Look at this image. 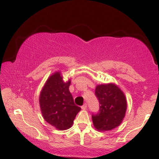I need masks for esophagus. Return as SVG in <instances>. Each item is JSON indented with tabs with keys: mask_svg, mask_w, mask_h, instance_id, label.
<instances>
[{
	"mask_svg": "<svg viewBox=\"0 0 159 159\" xmlns=\"http://www.w3.org/2000/svg\"><path fill=\"white\" fill-rule=\"evenodd\" d=\"M81 108H82V109H83V110H86V109L87 108V105H86V104L85 103L84 105H83V106L81 107Z\"/></svg>",
	"mask_w": 159,
	"mask_h": 159,
	"instance_id": "obj_1",
	"label": "esophagus"
}]
</instances>
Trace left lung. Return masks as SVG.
<instances>
[{"label":"left lung","mask_w":159,"mask_h":159,"mask_svg":"<svg viewBox=\"0 0 159 159\" xmlns=\"http://www.w3.org/2000/svg\"><path fill=\"white\" fill-rule=\"evenodd\" d=\"M95 95L99 101V112L93 114L94 127L99 131L111 130L118 127L125 117L127 98L114 83L98 85Z\"/></svg>","instance_id":"8db88e82"}]
</instances>
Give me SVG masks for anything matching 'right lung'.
Instances as JSON below:
<instances>
[{
    "label": "right lung",
    "mask_w": 159,
    "mask_h": 159,
    "mask_svg": "<svg viewBox=\"0 0 159 159\" xmlns=\"http://www.w3.org/2000/svg\"><path fill=\"white\" fill-rule=\"evenodd\" d=\"M70 85V80L64 82L61 73L55 72L47 80L39 96L44 119L59 130L72 127L76 114L81 110L74 104Z\"/></svg>",
    "instance_id": "1"
}]
</instances>
